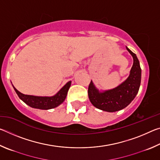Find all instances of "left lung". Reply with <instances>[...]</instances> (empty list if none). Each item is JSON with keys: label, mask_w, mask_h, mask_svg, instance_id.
<instances>
[{"label": "left lung", "mask_w": 160, "mask_h": 160, "mask_svg": "<svg viewBox=\"0 0 160 160\" xmlns=\"http://www.w3.org/2000/svg\"><path fill=\"white\" fill-rule=\"evenodd\" d=\"M133 58V64L128 78L116 88L99 92L91 80L88 96L94 107L108 112H114L126 107L138 92L141 82V68L136 55L126 47Z\"/></svg>", "instance_id": "left-lung-1"}]
</instances>
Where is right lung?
<instances>
[{
	"label": "right lung",
	"mask_w": 160,
	"mask_h": 160,
	"mask_svg": "<svg viewBox=\"0 0 160 160\" xmlns=\"http://www.w3.org/2000/svg\"><path fill=\"white\" fill-rule=\"evenodd\" d=\"M70 85H71V81H69L55 95L51 97H38L24 94L19 92L14 86L12 85V87L19 98L22 100L26 104L35 109L48 110L57 107L64 102Z\"/></svg>",
	"instance_id": "1"
}]
</instances>
